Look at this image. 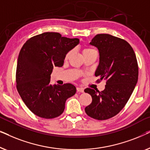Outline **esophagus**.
<instances>
[{
    "label": "esophagus",
    "instance_id": "34e87169",
    "mask_svg": "<svg viewBox=\"0 0 150 150\" xmlns=\"http://www.w3.org/2000/svg\"><path fill=\"white\" fill-rule=\"evenodd\" d=\"M76 90H77V92H80V93H83L84 92V89L81 87H77Z\"/></svg>",
    "mask_w": 150,
    "mask_h": 150
}]
</instances>
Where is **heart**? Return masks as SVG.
<instances>
[{
    "label": "heart",
    "instance_id": "b5f03b06",
    "mask_svg": "<svg viewBox=\"0 0 150 150\" xmlns=\"http://www.w3.org/2000/svg\"><path fill=\"white\" fill-rule=\"evenodd\" d=\"M97 52L95 49L93 48H84L83 50V54H87V53H90V52ZM71 54V51H69V52H67V54H66V56H65V58L67 59L68 57L70 56V54Z\"/></svg>",
    "mask_w": 150,
    "mask_h": 150
}]
</instances>
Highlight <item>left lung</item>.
I'll return each instance as SVG.
<instances>
[{
  "label": "left lung",
  "instance_id": "8db88e82",
  "mask_svg": "<svg viewBox=\"0 0 150 150\" xmlns=\"http://www.w3.org/2000/svg\"><path fill=\"white\" fill-rule=\"evenodd\" d=\"M90 44L98 48L100 63L95 76L106 81L103 91L85 89L91 103L85 107L87 115L106 120L118 114L128 102L138 81L139 67L132 46L123 39L108 34H98Z\"/></svg>",
  "mask_w": 150,
  "mask_h": 150
}]
</instances>
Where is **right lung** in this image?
<instances>
[{
    "label": "right lung",
    "instance_id": "1",
    "mask_svg": "<svg viewBox=\"0 0 150 150\" xmlns=\"http://www.w3.org/2000/svg\"><path fill=\"white\" fill-rule=\"evenodd\" d=\"M79 39L46 32L24 43L18 59L16 88L24 104L37 116L52 119L64 111L65 101L76 93L70 83L51 85L54 67H62L67 53L79 44Z\"/></svg>",
    "mask_w": 150,
    "mask_h": 150
}]
</instances>
